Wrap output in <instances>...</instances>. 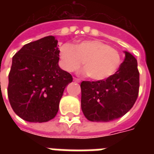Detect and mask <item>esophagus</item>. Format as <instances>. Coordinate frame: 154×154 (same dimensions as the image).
I'll use <instances>...</instances> for the list:
<instances>
[{
	"mask_svg": "<svg viewBox=\"0 0 154 154\" xmlns=\"http://www.w3.org/2000/svg\"><path fill=\"white\" fill-rule=\"evenodd\" d=\"M73 81H74L75 82H77V83H79V82H81V80L78 79V78H76V77H73Z\"/></svg>",
	"mask_w": 154,
	"mask_h": 154,
	"instance_id": "esophagus-1",
	"label": "esophagus"
}]
</instances>
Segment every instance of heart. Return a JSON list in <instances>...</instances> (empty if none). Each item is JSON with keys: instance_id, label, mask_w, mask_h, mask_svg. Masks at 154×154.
Returning <instances> with one entry per match:
<instances>
[{"instance_id": "heart-1", "label": "heart", "mask_w": 154, "mask_h": 154, "mask_svg": "<svg viewBox=\"0 0 154 154\" xmlns=\"http://www.w3.org/2000/svg\"><path fill=\"white\" fill-rule=\"evenodd\" d=\"M60 65L67 72H74L83 65L82 72L94 81L111 77L121 64L119 52L100 41H84L76 45H62L59 52Z\"/></svg>"}]
</instances>
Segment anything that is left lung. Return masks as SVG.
Returning a JSON list of instances; mask_svg holds the SVG:
<instances>
[{
	"instance_id": "8db88e82",
	"label": "left lung",
	"mask_w": 154,
	"mask_h": 154,
	"mask_svg": "<svg viewBox=\"0 0 154 154\" xmlns=\"http://www.w3.org/2000/svg\"><path fill=\"white\" fill-rule=\"evenodd\" d=\"M119 69L107 79L83 81L82 109L91 122H108L131 109L139 93V71L136 58L128 52Z\"/></svg>"
}]
</instances>
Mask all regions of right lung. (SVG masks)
Masks as SVG:
<instances>
[{
    "instance_id": "right-lung-1",
    "label": "right lung",
    "mask_w": 154,
    "mask_h": 154,
    "mask_svg": "<svg viewBox=\"0 0 154 154\" xmlns=\"http://www.w3.org/2000/svg\"><path fill=\"white\" fill-rule=\"evenodd\" d=\"M57 41L48 36L25 45L13 57L8 97L17 116L29 122L55 117L72 75L59 67Z\"/></svg>"
}]
</instances>
